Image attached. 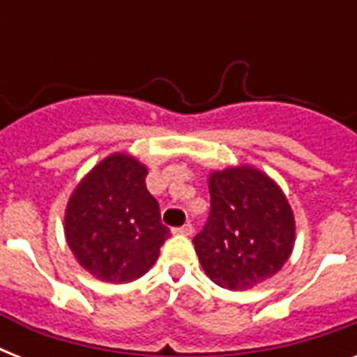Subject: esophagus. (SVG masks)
<instances>
[{
  "label": "esophagus",
  "instance_id": "esophagus-1",
  "mask_svg": "<svg viewBox=\"0 0 357 357\" xmlns=\"http://www.w3.org/2000/svg\"><path fill=\"white\" fill-rule=\"evenodd\" d=\"M192 231H195V229H192V226H190L189 222L183 224L181 228L174 229V234H176V235H185V237H190V235H192Z\"/></svg>",
  "mask_w": 357,
  "mask_h": 357
}]
</instances>
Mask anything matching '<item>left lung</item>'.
<instances>
[{"instance_id":"1","label":"left lung","mask_w":357,"mask_h":357,"mask_svg":"<svg viewBox=\"0 0 357 357\" xmlns=\"http://www.w3.org/2000/svg\"><path fill=\"white\" fill-rule=\"evenodd\" d=\"M211 215L195 237L202 268L229 291H246L282 271L293 254L296 224L287 196L252 165L213 170Z\"/></svg>"}]
</instances>
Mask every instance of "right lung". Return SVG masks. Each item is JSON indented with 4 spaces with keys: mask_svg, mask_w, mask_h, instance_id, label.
Returning <instances> with one entry per match:
<instances>
[{
    "mask_svg": "<svg viewBox=\"0 0 357 357\" xmlns=\"http://www.w3.org/2000/svg\"><path fill=\"white\" fill-rule=\"evenodd\" d=\"M148 167L114 151L98 162L70 196L64 237L89 274L128 283L150 271L170 235L159 204L146 189Z\"/></svg>",
    "mask_w": 357,
    "mask_h": 357,
    "instance_id": "1",
    "label": "right lung"
}]
</instances>
